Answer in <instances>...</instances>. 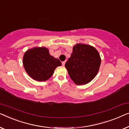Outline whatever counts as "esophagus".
<instances>
[{
	"label": "esophagus",
	"instance_id": "34e87169",
	"mask_svg": "<svg viewBox=\"0 0 129 129\" xmlns=\"http://www.w3.org/2000/svg\"><path fill=\"white\" fill-rule=\"evenodd\" d=\"M65 62H66V61H62V65H63V66H64V65H65Z\"/></svg>",
	"mask_w": 129,
	"mask_h": 129
}]
</instances>
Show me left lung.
<instances>
[{
  "instance_id": "left-lung-1",
  "label": "left lung",
  "mask_w": 129,
  "mask_h": 129,
  "mask_svg": "<svg viewBox=\"0 0 129 129\" xmlns=\"http://www.w3.org/2000/svg\"><path fill=\"white\" fill-rule=\"evenodd\" d=\"M101 62L99 52L94 47L78 44L73 47V52L65 67L76 84L85 85L96 75Z\"/></svg>"
}]
</instances>
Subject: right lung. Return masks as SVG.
Listing matches in <instances>:
<instances>
[{
	"mask_svg": "<svg viewBox=\"0 0 129 129\" xmlns=\"http://www.w3.org/2000/svg\"><path fill=\"white\" fill-rule=\"evenodd\" d=\"M23 65L27 73L33 79L45 81L50 78L57 67L61 66L58 59L54 58L45 47H36L25 52Z\"/></svg>",
	"mask_w": 129,
	"mask_h": 129,
	"instance_id": "right-lung-1",
	"label": "right lung"
}]
</instances>
